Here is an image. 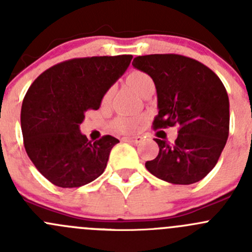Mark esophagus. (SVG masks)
<instances>
[{"instance_id":"obj_1","label":"esophagus","mask_w":252,"mask_h":252,"mask_svg":"<svg viewBox=\"0 0 252 252\" xmlns=\"http://www.w3.org/2000/svg\"><path fill=\"white\" fill-rule=\"evenodd\" d=\"M123 141L133 142V144H139V142L142 141L141 136H133V138H123Z\"/></svg>"}]
</instances>
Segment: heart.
Wrapping results in <instances>:
<instances>
[{
    "mask_svg": "<svg viewBox=\"0 0 252 252\" xmlns=\"http://www.w3.org/2000/svg\"><path fill=\"white\" fill-rule=\"evenodd\" d=\"M126 81L129 85L131 86L134 91L138 94L139 96L141 95L142 91L147 88L149 85H152L151 77L146 73L141 72V70H134L130 74L126 77ZM111 98V90L106 91L105 95L102 97V103H107ZM141 123V118H136V117H119V118L114 119L112 126L114 130L121 131V133H134L136 129L139 128Z\"/></svg>",
    "mask_w": 252,
    "mask_h": 252,
    "instance_id": "heart-1",
    "label": "heart"
}]
</instances>
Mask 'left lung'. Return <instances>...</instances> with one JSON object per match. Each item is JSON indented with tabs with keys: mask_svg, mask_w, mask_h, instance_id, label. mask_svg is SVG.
Masks as SVG:
<instances>
[{
	"mask_svg": "<svg viewBox=\"0 0 252 252\" xmlns=\"http://www.w3.org/2000/svg\"><path fill=\"white\" fill-rule=\"evenodd\" d=\"M133 65L154 80L158 114L154 129L178 126L174 142L155 139L159 152L145 167L172 184L189 185L212 171L229 135V98L213 70L175 53L134 58Z\"/></svg>",
	"mask_w": 252,
	"mask_h": 252,
	"instance_id": "1",
	"label": "left lung"
}]
</instances>
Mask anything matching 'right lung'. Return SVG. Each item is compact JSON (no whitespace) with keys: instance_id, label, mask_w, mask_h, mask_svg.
Here are the masks:
<instances>
[{"instance_id":"1","label":"right lung","mask_w":252,"mask_h":252,"mask_svg":"<svg viewBox=\"0 0 252 252\" xmlns=\"http://www.w3.org/2000/svg\"><path fill=\"white\" fill-rule=\"evenodd\" d=\"M131 55L72 58L34 80L20 112L24 147L34 166L60 188H78L100 177L118 139L95 142L79 130L85 113L98 110L103 95L126 72Z\"/></svg>"}]
</instances>
